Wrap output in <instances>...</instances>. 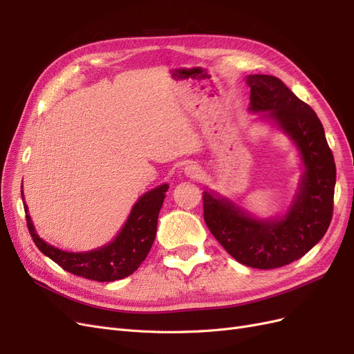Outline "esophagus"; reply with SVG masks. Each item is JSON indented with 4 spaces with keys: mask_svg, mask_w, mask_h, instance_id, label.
Returning <instances> with one entry per match:
<instances>
[{
    "mask_svg": "<svg viewBox=\"0 0 354 354\" xmlns=\"http://www.w3.org/2000/svg\"><path fill=\"white\" fill-rule=\"evenodd\" d=\"M199 173H201V168L195 164H189L185 167V174L190 178H196L199 176Z\"/></svg>",
    "mask_w": 354,
    "mask_h": 354,
    "instance_id": "1",
    "label": "esophagus"
}]
</instances>
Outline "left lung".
<instances>
[{
    "label": "left lung",
    "mask_w": 354,
    "mask_h": 354,
    "mask_svg": "<svg viewBox=\"0 0 354 354\" xmlns=\"http://www.w3.org/2000/svg\"><path fill=\"white\" fill-rule=\"evenodd\" d=\"M250 111L261 112L295 143L304 164L298 192L282 217L260 220L214 192H203V220L234 260L254 269H277L324 238L334 209L337 169L315 111L272 75H248Z\"/></svg>",
    "instance_id": "left-lung-1"
}]
</instances>
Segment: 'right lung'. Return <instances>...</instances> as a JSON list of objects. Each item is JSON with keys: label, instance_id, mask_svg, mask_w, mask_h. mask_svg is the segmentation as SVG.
<instances>
[{"label": "right lung", "instance_id": "1", "mask_svg": "<svg viewBox=\"0 0 354 354\" xmlns=\"http://www.w3.org/2000/svg\"><path fill=\"white\" fill-rule=\"evenodd\" d=\"M167 190L168 185H160L149 190L134 203L130 216L116 238L108 245L93 251L68 252L42 241L34 229L24 198L28 229L38 250L66 272L99 282L120 281L133 274L151 251L156 234L158 216Z\"/></svg>", "mask_w": 354, "mask_h": 354}]
</instances>
